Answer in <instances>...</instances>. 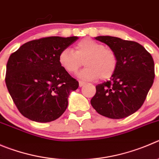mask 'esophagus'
I'll return each instance as SVG.
<instances>
[{
	"label": "esophagus",
	"instance_id": "obj_1",
	"mask_svg": "<svg viewBox=\"0 0 159 159\" xmlns=\"http://www.w3.org/2000/svg\"><path fill=\"white\" fill-rule=\"evenodd\" d=\"M84 84H85V82L83 81H79V86L80 87H82Z\"/></svg>",
	"mask_w": 159,
	"mask_h": 159
}]
</instances>
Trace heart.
I'll return each mask as SVG.
<instances>
[{
	"mask_svg": "<svg viewBox=\"0 0 159 159\" xmlns=\"http://www.w3.org/2000/svg\"><path fill=\"white\" fill-rule=\"evenodd\" d=\"M59 62L62 67L70 74H74L82 66L85 67L78 74L84 80L107 79L116 71L118 57L111 48H105L102 43L91 38H84L75 47V52L70 48H64L59 53Z\"/></svg>",
	"mask_w": 159,
	"mask_h": 159,
	"instance_id": "obj_1",
	"label": "heart"
}]
</instances>
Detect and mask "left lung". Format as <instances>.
<instances>
[{
    "label": "left lung",
    "instance_id": "obj_1",
    "mask_svg": "<svg viewBox=\"0 0 159 159\" xmlns=\"http://www.w3.org/2000/svg\"><path fill=\"white\" fill-rule=\"evenodd\" d=\"M118 57L116 71L110 81L96 86L91 104L100 115L113 119L124 118L143 105L155 78V63L143 46L111 36L96 37Z\"/></svg>",
    "mask_w": 159,
    "mask_h": 159
}]
</instances>
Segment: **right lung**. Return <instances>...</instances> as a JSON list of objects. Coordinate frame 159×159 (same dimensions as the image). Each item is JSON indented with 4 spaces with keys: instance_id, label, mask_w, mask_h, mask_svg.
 Wrapping results in <instances>:
<instances>
[{
    "instance_id": "1",
    "label": "right lung",
    "mask_w": 159,
    "mask_h": 159,
    "mask_svg": "<svg viewBox=\"0 0 159 159\" xmlns=\"http://www.w3.org/2000/svg\"><path fill=\"white\" fill-rule=\"evenodd\" d=\"M78 38L48 37L33 40L11 54L5 83L23 116L38 122H49L64 113L70 93L79 84L62 67L59 56Z\"/></svg>"
}]
</instances>
